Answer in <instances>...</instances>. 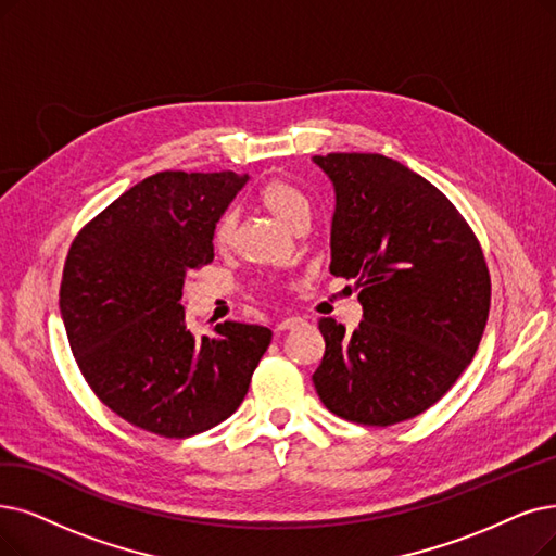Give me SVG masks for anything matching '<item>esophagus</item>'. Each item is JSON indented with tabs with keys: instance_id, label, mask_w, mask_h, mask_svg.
<instances>
[{
	"instance_id": "34e87169",
	"label": "esophagus",
	"mask_w": 556,
	"mask_h": 556,
	"mask_svg": "<svg viewBox=\"0 0 556 556\" xmlns=\"http://www.w3.org/2000/svg\"><path fill=\"white\" fill-rule=\"evenodd\" d=\"M305 321L301 319V317H285V319H280L278 324H276V330H292V328H299V326H303Z\"/></svg>"
}]
</instances>
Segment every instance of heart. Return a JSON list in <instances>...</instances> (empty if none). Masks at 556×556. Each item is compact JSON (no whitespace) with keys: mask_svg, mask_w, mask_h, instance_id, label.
I'll list each match as a JSON object with an SVG mask.
<instances>
[{"mask_svg":"<svg viewBox=\"0 0 556 556\" xmlns=\"http://www.w3.org/2000/svg\"><path fill=\"white\" fill-rule=\"evenodd\" d=\"M260 203L266 212L276 216L282 226L292 228V230L299 224H303V220H309V216H313V205H309L307 195L292 182L282 180V177H274V180L264 182V187L260 189ZM235 230H237L235 214L228 212L220 216L212 230L214 249L228 251L232 247Z\"/></svg>","mask_w":556,"mask_h":556,"instance_id":"b5f03b06","label":"heart"}]
</instances>
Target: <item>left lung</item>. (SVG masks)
<instances>
[{"label":"left lung","mask_w":556,"mask_h":556,"mask_svg":"<svg viewBox=\"0 0 556 556\" xmlns=\"http://www.w3.org/2000/svg\"><path fill=\"white\" fill-rule=\"evenodd\" d=\"M315 164L336 189L330 274L355 280L365 319L353 332L319 319L313 383L338 417L392 427L431 408L475 358L491 274L468 220L402 162L330 152Z\"/></svg>","instance_id":"obj_1"}]
</instances>
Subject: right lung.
I'll return each mask as SVG.
<instances>
[{
    "mask_svg": "<svg viewBox=\"0 0 556 556\" xmlns=\"http://www.w3.org/2000/svg\"><path fill=\"white\" fill-rule=\"evenodd\" d=\"M243 182L232 170L154 173L88 220L65 257L59 305L77 367L106 408L154 435L228 419L271 344L269 328L239 321L195 338L180 305Z\"/></svg>",
    "mask_w": 556,
    "mask_h": 556,
    "instance_id": "right-lung-1",
    "label": "right lung"
}]
</instances>
